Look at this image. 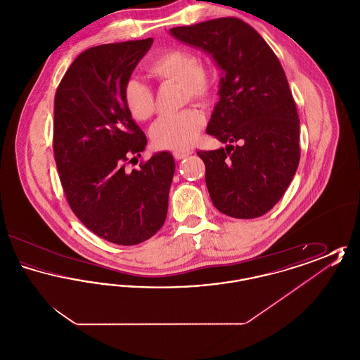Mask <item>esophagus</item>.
<instances>
[{
    "mask_svg": "<svg viewBox=\"0 0 360 360\" xmlns=\"http://www.w3.org/2000/svg\"><path fill=\"white\" fill-rule=\"evenodd\" d=\"M191 154H193L191 150H184V151H174L172 156H174L176 160H181V159H184V158H186V156Z\"/></svg>",
    "mask_w": 360,
    "mask_h": 360,
    "instance_id": "1",
    "label": "esophagus"
}]
</instances>
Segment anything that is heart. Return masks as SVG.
I'll return each mask as SVG.
<instances>
[{
	"label": "heart",
	"instance_id": "1",
	"mask_svg": "<svg viewBox=\"0 0 360 360\" xmlns=\"http://www.w3.org/2000/svg\"><path fill=\"white\" fill-rule=\"evenodd\" d=\"M147 72L160 84H181L184 98L209 103L217 91V71L188 49H170L159 52L147 65ZM122 101L136 121L148 120L155 112L151 87L139 79H129L122 89ZM205 125V116L197 109H186L178 115L165 116L151 128L155 147L162 150H188Z\"/></svg>",
	"mask_w": 360,
	"mask_h": 360
}]
</instances>
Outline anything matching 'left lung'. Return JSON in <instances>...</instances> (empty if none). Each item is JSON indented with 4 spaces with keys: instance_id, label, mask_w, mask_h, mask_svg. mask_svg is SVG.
Returning a JSON list of instances; mask_svg holds the SVG:
<instances>
[{
    "instance_id": "1",
    "label": "left lung",
    "mask_w": 360,
    "mask_h": 360,
    "mask_svg": "<svg viewBox=\"0 0 360 360\" xmlns=\"http://www.w3.org/2000/svg\"><path fill=\"white\" fill-rule=\"evenodd\" d=\"M225 71L206 134L225 148L198 151L213 205L235 219L274 207L300 163V120L285 71L257 31L238 18L172 28ZM235 143V146L231 144Z\"/></svg>"
}]
</instances>
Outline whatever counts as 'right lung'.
<instances>
[{
	"label": "right lung",
	"mask_w": 360,
	"mask_h": 360,
	"mask_svg": "<svg viewBox=\"0 0 360 360\" xmlns=\"http://www.w3.org/2000/svg\"><path fill=\"white\" fill-rule=\"evenodd\" d=\"M153 39L91 47L63 75L53 101V158L72 213L101 239L135 245L167 216L175 163L159 153L129 165L147 137L122 101V89Z\"/></svg>",
	"instance_id": "right-lung-1"
}]
</instances>
